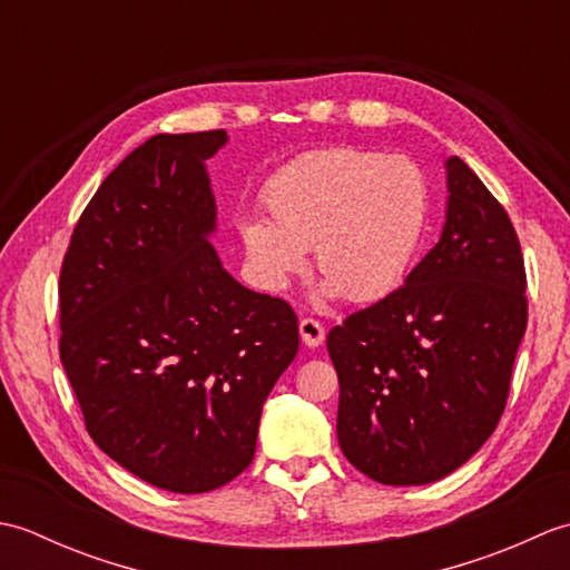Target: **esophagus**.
<instances>
[{
	"instance_id": "esophagus-1",
	"label": "esophagus",
	"mask_w": 570,
	"mask_h": 570,
	"mask_svg": "<svg viewBox=\"0 0 570 570\" xmlns=\"http://www.w3.org/2000/svg\"><path fill=\"white\" fill-rule=\"evenodd\" d=\"M298 333H301V341L308 347H318L325 341V328L313 318H304L298 323Z\"/></svg>"
}]
</instances>
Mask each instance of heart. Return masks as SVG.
I'll use <instances>...</instances> for the list:
<instances>
[{"label": "heart", "mask_w": 570, "mask_h": 570, "mask_svg": "<svg viewBox=\"0 0 570 570\" xmlns=\"http://www.w3.org/2000/svg\"><path fill=\"white\" fill-rule=\"evenodd\" d=\"M269 223L239 233L249 269L278 294L306 269L323 274L321 296L372 304L404 282L429 217V186L406 156L333 147L286 166L264 190Z\"/></svg>", "instance_id": "b5f03b06"}]
</instances>
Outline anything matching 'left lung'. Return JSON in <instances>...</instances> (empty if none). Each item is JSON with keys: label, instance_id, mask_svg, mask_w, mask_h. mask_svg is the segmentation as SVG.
<instances>
[{"label": "left lung", "instance_id": "1", "mask_svg": "<svg viewBox=\"0 0 570 570\" xmlns=\"http://www.w3.org/2000/svg\"><path fill=\"white\" fill-rule=\"evenodd\" d=\"M445 188L435 247L396 292L328 333L341 451L382 485H429L480 451L527 331L510 217L458 156L445 159Z\"/></svg>", "mask_w": 570, "mask_h": 570}]
</instances>
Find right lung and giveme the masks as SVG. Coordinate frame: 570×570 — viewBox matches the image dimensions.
Masks as SVG:
<instances>
[{
    "mask_svg": "<svg viewBox=\"0 0 570 570\" xmlns=\"http://www.w3.org/2000/svg\"><path fill=\"white\" fill-rule=\"evenodd\" d=\"M227 131L156 135L102 180L60 269V362L100 451L168 492L227 485L298 353L282 298L229 274L205 161Z\"/></svg>",
    "mask_w": 570,
    "mask_h": 570,
    "instance_id": "right-lung-1",
    "label": "right lung"
}]
</instances>
